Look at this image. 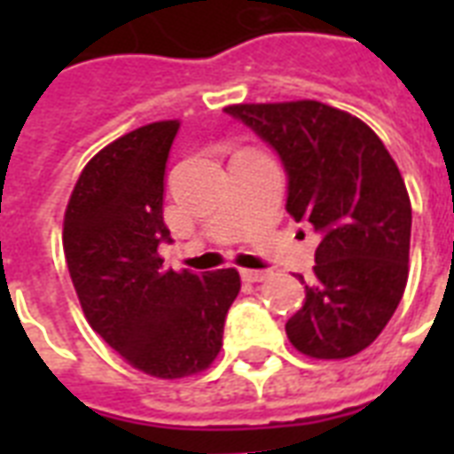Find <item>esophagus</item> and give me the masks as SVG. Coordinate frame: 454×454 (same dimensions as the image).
<instances>
[{"label":"esophagus","mask_w":454,"mask_h":454,"mask_svg":"<svg viewBox=\"0 0 454 454\" xmlns=\"http://www.w3.org/2000/svg\"><path fill=\"white\" fill-rule=\"evenodd\" d=\"M240 276H242V280H245V283H263V280H266L270 273H269V270L245 269V270H240Z\"/></svg>","instance_id":"esophagus-1"}]
</instances>
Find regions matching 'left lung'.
<instances>
[{"label":"left lung","mask_w":454,"mask_h":454,"mask_svg":"<svg viewBox=\"0 0 454 454\" xmlns=\"http://www.w3.org/2000/svg\"><path fill=\"white\" fill-rule=\"evenodd\" d=\"M278 153L287 212L316 228L313 283L287 320L292 346L317 360L372 344L408 283L412 207L403 176L363 120L317 101L223 108Z\"/></svg>","instance_id":"8db88e82"}]
</instances>
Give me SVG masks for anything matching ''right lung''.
Instances as JSON below:
<instances>
[{"label": "right lung", "mask_w": 454, "mask_h": 454, "mask_svg": "<svg viewBox=\"0 0 454 454\" xmlns=\"http://www.w3.org/2000/svg\"><path fill=\"white\" fill-rule=\"evenodd\" d=\"M178 120L124 134L89 160L63 221V249L89 325L129 365L160 380L202 372L221 351L240 292L235 269H164V169Z\"/></svg>", "instance_id": "right-lung-1"}]
</instances>
